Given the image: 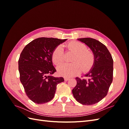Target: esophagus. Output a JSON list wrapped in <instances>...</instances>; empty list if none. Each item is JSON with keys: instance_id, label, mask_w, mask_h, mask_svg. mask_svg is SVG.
Returning <instances> with one entry per match:
<instances>
[{"instance_id": "1", "label": "esophagus", "mask_w": 129, "mask_h": 129, "mask_svg": "<svg viewBox=\"0 0 129 129\" xmlns=\"http://www.w3.org/2000/svg\"><path fill=\"white\" fill-rule=\"evenodd\" d=\"M64 80L65 81H67L68 80H69V78L67 77H64Z\"/></svg>"}]
</instances>
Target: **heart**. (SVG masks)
Listing matches in <instances>:
<instances>
[{
    "label": "heart",
    "instance_id": "heart-1",
    "mask_svg": "<svg viewBox=\"0 0 129 129\" xmlns=\"http://www.w3.org/2000/svg\"><path fill=\"white\" fill-rule=\"evenodd\" d=\"M67 48L75 53L72 63H63L58 66L57 72L60 75L70 77L77 75L82 71L87 72L91 68L94 62L93 54L87 50L84 44L79 41L70 42L67 45ZM52 61L56 64L62 63L64 58L63 48L61 45L57 46L52 54Z\"/></svg>",
    "mask_w": 129,
    "mask_h": 129
}]
</instances>
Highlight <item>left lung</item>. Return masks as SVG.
<instances>
[{
  "label": "left lung",
  "mask_w": 129,
  "mask_h": 129,
  "mask_svg": "<svg viewBox=\"0 0 129 129\" xmlns=\"http://www.w3.org/2000/svg\"><path fill=\"white\" fill-rule=\"evenodd\" d=\"M91 50L94 62L83 79L76 77V85L72 92L78 102L90 105L98 103L107 96L112 82L113 59L108 48L99 41L92 38L77 39Z\"/></svg>",
  "instance_id": "obj_1"
}]
</instances>
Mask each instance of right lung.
Returning <instances> with one entry per match:
<instances>
[{
    "label": "right lung",
    "mask_w": 129,
    "mask_h": 129,
    "mask_svg": "<svg viewBox=\"0 0 129 129\" xmlns=\"http://www.w3.org/2000/svg\"><path fill=\"white\" fill-rule=\"evenodd\" d=\"M67 39L39 38L27 44L18 61L20 80L28 98L37 104L51 101L57 84L63 77L52 75L56 71L53 66L52 54L57 46Z\"/></svg>",
    "instance_id": "add662e5"
}]
</instances>
